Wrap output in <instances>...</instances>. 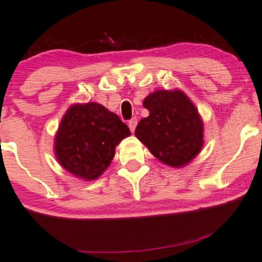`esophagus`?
Instances as JSON below:
<instances>
[{
  "instance_id": "esophagus-1",
  "label": "esophagus",
  "mask_w": 262,
  "mask_h": 262,
  "mask_svg": "<svg viewBox=\"0 0 262 262\" xmlns=\"http://www.w3.org/2000/svg\"><path fill=\"white\" fill-rule=\"evenodd\" d=\"M136 124H138V119L136 118H133L129 122H128V127H129V129L132 133H134L135 128H136Z\"/></svg>"
}]
</instances>
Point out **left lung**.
Masks as SVG:
<instances>
[{
	"instance_id": "left-lung-1",
	"label": "left lung",
	"mask_w": 262,
	"mask_h": 262,
	"mask_svg": "<svg viewBox=\"0 0 262 262\" xmlns=\"http://www.w3.org/2000/svg\"><path fill=\"white\" fill-rule=\"evenodd\" d=\"M149 116L140 121L135 136L160 161L170 167L186 166L204 147V123L185 93L156 91L143 100Z\"/></svg>"
}]
</instances>
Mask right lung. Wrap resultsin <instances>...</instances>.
Here are the masks:
<instances>
[{
    "instance_id": "obj_1",
    "label": "right lung",
    "mask_w": 262,
    "mask_h": 262,
    "mask_svg": "<svg viewBox=\"0 0 262 262\" xmlns=\"http://www.w3.org/2000/svg\"><path fill=\"white\" fill-rule=\"evenodd\" d=\"M130 130L102 104H73L55 135L57 161L69 173L83 180H95L111 165L115 148Z\"/></svg>"
}]
</instances>
